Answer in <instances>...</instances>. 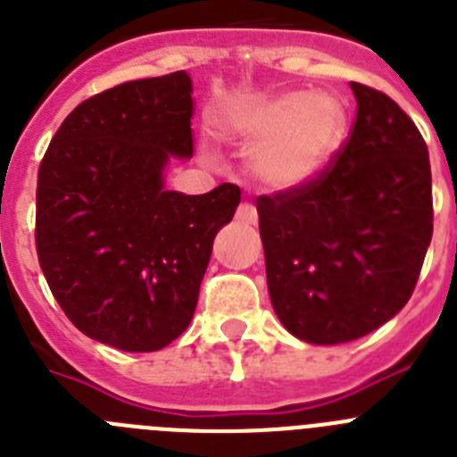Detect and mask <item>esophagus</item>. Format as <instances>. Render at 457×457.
<instances>
[{
	"label": "esophagus",
	"instance_id": "34e87169",
	"mask_svg": "<svg viewBox=\"0 0 457 457\" xmlns=\"http://www.w3.org/2000/svg\"><path fill=\"white\" fill-rule=\"evenodd\" d=\"M236 220L240 224H256L258 221V212H256V205L245 201V204L237 205V212H236Z\"/></svg>",
	"mask_w": 457,
	"mask_h": 457
}]
</instances>
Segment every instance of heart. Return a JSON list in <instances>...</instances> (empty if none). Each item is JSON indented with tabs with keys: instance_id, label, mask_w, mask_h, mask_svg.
I'll use <instances>...</instances> for the list:
<instances>
[{
	"instance_id": "heart-1",
	"label": "heart",
	"mask_w": 457,
	"mask_h": 457,
	"mask_svg": "<svg viewBox=\"0 0 457 457\" xmlns=\"http://www.w3.org/2000/svg\"><path fill=\"white\" fill-rule=\"evenodd\" d=\"M226 132L256 144L252 171L272 189H293L316 179L341 146L345 109L329 93H281L242 100L228 109Z\"/></svg>"
}]
</instances>
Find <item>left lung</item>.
I'll list each match as a JSON object with an SVG mask.
<instances>
[{"label":"left lung","instance_id":"left-lung-1","mask_svg":"<svg viewBox=\"0 0 457 457\" xmlns=\"http://www.w3.org/2000/svg\"><path fill=\"white\" fill-rule=\"evenodd\" d=\"M357 119L316 179L258 196L272 306L316 345L361 338L398 313L433 237V179L414 120L350 82Z\"/></svg>","mask_w":457,"mask_h":457}]
</instances>
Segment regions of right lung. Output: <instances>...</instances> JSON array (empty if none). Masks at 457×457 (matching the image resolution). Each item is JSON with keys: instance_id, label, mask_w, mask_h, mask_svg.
<instances>
[{"instance_id": "1", "label": "right lung", "mask_w": 457, "mask_h": 457, "mask_svg": "<svg viewBox=\"0 0 457 457\" xmlns=\"http://www.w3.org/2000/svg\"><path fill=\"white\" fill-rule=\"evenodd\" d=\"M192 79H135L72 109L36 187V252L79 332L125 353H155L187 329L212 240L240 187L164 189L169 157H192Z\"/></svg>"}]
</instances>
